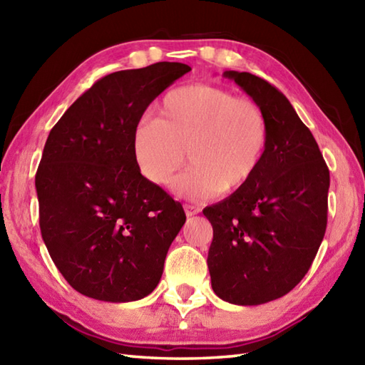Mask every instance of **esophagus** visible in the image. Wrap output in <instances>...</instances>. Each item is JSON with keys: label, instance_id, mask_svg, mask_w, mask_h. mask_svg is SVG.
Segmentation results:
<instances>
[{"label": "esophagus", "instance_id": "1", "mask_svg": "<svg viewBox=\"0 0 365 365\" xmlns=\"http://www.w3.org/2000/svg\"><path fill=\"white\" fill-rule=\"evenodd\" d=\"M183 208H185V213H187V216H195V215H197L200 212L199 207L191 205V204H185Z\"/></svg>", "mask_w": 365, "mask_h": 365}]
</instances>
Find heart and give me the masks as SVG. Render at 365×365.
<instances>
[{
	"label": "heart",
	"mask_w": 365,
	"mask_h": 365,
	"mask_svg": "<svg viewBox=\"0 0 365 365\" xmlns=\"http://www.w3.org/2000/svg\"><path fill=\"white\" fill-rule=\"evenodd\" d=\"M157 119L143 118L131 133V150L141 175L155 185L177 177L178 196L202 200L234 195L257 175L271 139L262 105L210 84L170 91L157 108Z\"/></svg>",
	"instance_id": "obj_1"
}]
</instances>
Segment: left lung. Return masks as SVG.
Masks as SVG:
<instances>
[{
	"label": "left lung",
	"mask_w": 365,
	"mask_h": 365,
	"mask_svg": "<svg viewBox=\"0 0 365 365\" xmlns=\"http://www.w3.org/2000/svg\"><path fill=\"white\" fill-rule=\"evenodd\" d=\"M265 110L271 139L252 180L204 208L212 222V289L224 301L257 306L284 297L311 268L328 222L329 169L292 103L267 80L227 71Z\"/></svg>",
	"instance_id": "8db88e82"
}]
</instances>
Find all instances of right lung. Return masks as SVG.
<instances>
[{
  "mask_svg": "<svg viewBox=\"0 0 365 365\" xmlns=\"http://www.w3.org/2000/svg\"><path fill=\"white\" fill-rule=\"evenodd\" d=\"M182 63L120 71L92 84L46 139L36 173L38 224L61 274L89 298L128 302L158 285L182 205L141 175L131 133Z\"/></svg>",
  "mask_w": 365,
  "mask_h": 365,
  "instance_id": "add662e5",
  "label": "right lung"
}]
</instances>
